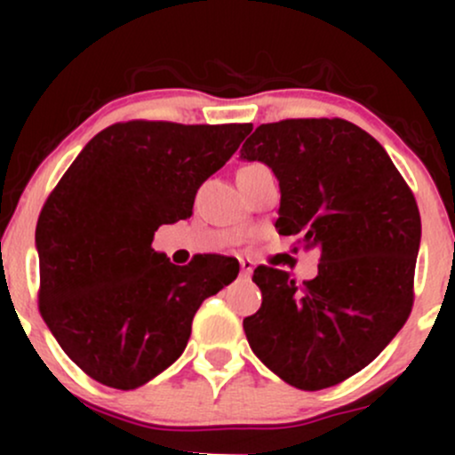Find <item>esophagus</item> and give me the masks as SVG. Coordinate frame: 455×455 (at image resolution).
<instances>
[{"instance_id": "34e87169", "label": "esophagus", "mask_w": 455, "mask_h": 455, "mask_svg": "<svg viewBox=\"0 0 455 455\" xmlns=\"http://www.w3.org/2000/svg\"><path fill=\"white\" fill-rule=\"evenodd\" d=\"M239 265H242V274H243V275L252 274V269H254L252 260H250V259H242V260H239Z\"/></svg>"}]
</instances>
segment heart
<instances>
[{
    "label": "heart",
    "instance_id": "heart-1",
    "mask_svg": "<svg viewBox=\"0 0 455 455\" xmlns=\"http://www.w3.org/2000/svg\"><path fill=\"white\" fill-rule=\"evenodd\" d=\"M250 166H252V164H250Z\"/></svg>",
    "mask_w": 455,
    "mask_h": 455
}]
</instances>
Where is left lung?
<instances>
[{
  "label": "left lung",
  "instance_id": "left-lung-1",
  "mask_svg": "<svg viewBox=\"0 0 455 455\" xmlns=\"http://www.w3.org/2000/svg\"><path fill=\"white\" fill-rule=\"evenodd\" d=\"M242 158L278 177V233L321 252L318 275L301 286L282 269H254L263 304L243 318L245 338L293 387H333L379 357L411 315L415 196L383 145L340 117L260 124Z\"/></svg>",
  "mask_w": 455,
  "mask_h": 455
}]
</instances>
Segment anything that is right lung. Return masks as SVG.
I'll use <instances>...</instances> for the list:
<instances>
[{"label": "right lung", "instance_id": "1", "mask_svg": "<svg viewBox=\"0 0 455 455\" xmlns=\"http://www.w3.org/2000/svg\"><path fill=\"white\" fill-rule=\"evenodd\" d=\"M252 124L132 119L98 132L53 188L36 227L40 315L87 377L137 389L184 353L207 297L237 278L233 257L180 267L151 242L192 216L196 190Z\"/></svg>", "mask_w": 455, "mask_h": 455}]
</instances>
